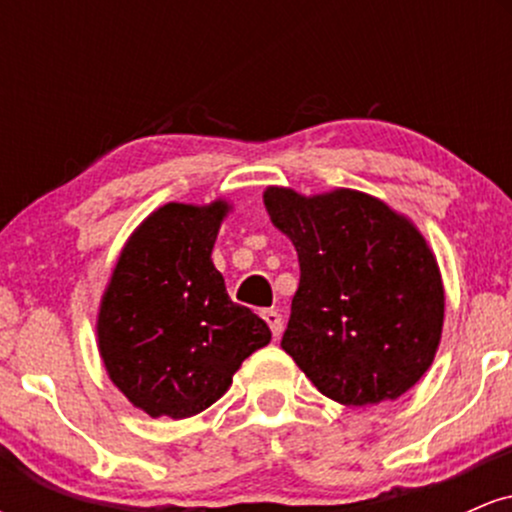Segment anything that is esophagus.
I'll return each instance as SVG.
<instances>
[{"label":"esophagus","instance_id":"1","mask_svg":"<svg viewBox=\"0 0 512 512\" xmlns=\"http://www.w3.org/2000/svg\"><path fill=\"white\" fill-rule=\"evenodd\" d=\"M262 317H264V322L269 325V330H272L274 339H279L281 332H284V320H281V315L276 313V310H264Z\"/></svg>","mask_w":512,"mask_h":512}]
</instances>
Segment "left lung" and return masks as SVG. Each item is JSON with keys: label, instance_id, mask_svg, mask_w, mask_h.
I'll return each mask as SVG.
<instances>
[{"label": "left lung", "instance_id": "1", "mask_svg": "<svg viewBox=\"0 0 512 512\" xmlns=\"http://www.w3.org/2000/svg\"><path fill=\"white\" fill-rule=\"evenodd\" d=\"M269 219L298 252L301 284L281 346L325 397L392 402L436 358L445 289L424 233L366 192L264 190Z\"/></svg>", "mask_w": 512, "mask_h": 512}]
</instances>
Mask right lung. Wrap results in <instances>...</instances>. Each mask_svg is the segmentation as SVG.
<instances>
[{
  "mask_svg": "<svg viewBox=\"0 0 512 512\" xmlns=\"http://www.w3.org/2000/svg\"><path fill=\"white\" fill-rule=\"evenodd\" d=\"M233 204L168 202L127 238L96 315L108 378L151 419H187L223 397L269 344L267 322L233 303L211 262Z\"/></svg>",
  "mask_w": 512,
  "mask_h": 512,
  "instance_id": "obj_1",
  "label": "right lung"
}]
</instances>
